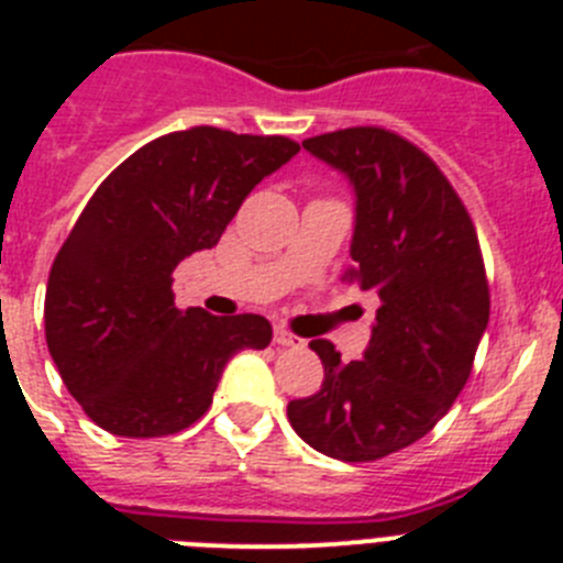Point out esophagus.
I'll return each instance as SVG.
<instances>
[{
	"label": "esophagus",
	"mask_w": 563,
	"mask_h": 563,
	"mask_svg": "<svg viewBox=\"0 0 563 563\" xmlns=\"http://www.w3.org/2000/svg\"><path fill=\"white\" fill-rule=\"evenodd\" d=\"M273 341H276L278 346H287V350H305L307 346L305 338L292 335V332H287L285 327H276V330H273Z\"/></svg>",
	"instance_id": "1"
}]
</instances>
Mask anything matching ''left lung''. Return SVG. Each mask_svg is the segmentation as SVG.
<instances>
[{
	"mask_svg": "<svg viewBox=\"0 0 563 563\" xmlns=\"http://www.w3.org/2000/svg\"><path fill=\"white\" fill-rule=\"evenodd\" d=\"M301 146L355 191V231L343 278L380 298L361 361L330 341L321 389L290 400L296 434L321 454L372 462L429 434L467 383L490 316L479 239L429 154L400 134L355 126Z\"/></svg>",
	"mask_w": 563,
	"mask_h": 563,
	"instance_id": "left-lung-1",
	"label": "left lung"
}]
</instances>
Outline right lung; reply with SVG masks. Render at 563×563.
I'll return each mask as SVG.
<instances>
[{
    "mask_svg": "<svg viewBox=\"0 0 563 563\" xmlns=\"http://www.w3.org/2000/svg\"><path fill=\"white\" fill-rule=\"evenodd\" d=\"M296 154L278 134L194 126L137 148L92 194L49 271L44 335L67 391L103 431L188 429L225 363L271 343V321L253 312L177 310L172 273L217 245L247 194Z\"/></svg>",
    "mask_w": 563,
    "mask_h": 563,
    "instance_id": "obj_1",
    "label": "right lung"
}]
</instances>
